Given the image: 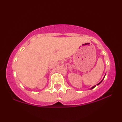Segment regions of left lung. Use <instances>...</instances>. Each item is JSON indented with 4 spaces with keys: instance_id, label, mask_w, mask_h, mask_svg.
Wrapping results in <instances>:
<instances>
[{
    "instance_id": "obj_1",
    "label": "left lung",
    "mask_w": 122,
    "mask_h": 122,
    "mask_svg": "<svg viewBox=\"0 0 122 122\" xmlns=\"http://www.w3.org/2000/svg\"><path fill=\"white\" fill-rule=\"evenodd\" d=\"M105 76H106V75H105ZM104 77H105V76L104 77V78H103V79H104ZM103 80H102V81H100V82H99V83H98L97 85H99V84H100V83H101V82H102V81H103ZM96 86V85H95V86H92V87L91 88V89H93V88H95V86Z\"/></svg>"
}]
</instances>
